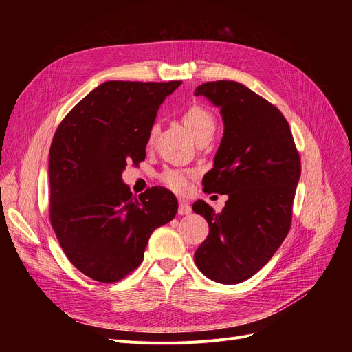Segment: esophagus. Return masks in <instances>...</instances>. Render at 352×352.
Segmentation results:
<instances>
[{"label": "esophagus", "instance_id": "obj_1", "mask_svg": "<svg viewBox=\"0 0 352 352\" xmlns=\"http://www.w3.org/2000/svg\"><path fill=\"white\" fill-rule=\"evenodd\" d=\"M190 211H192V208H190V206L188 204L186 201H180L179 202V214L188 216V214H190Z\"/></svg>", "mask_w": 352, "mask_h": 352}]
</instances>
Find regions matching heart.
<instances>
[{"instance_id": "obj_1", "label": "heart", "mask_w": 352, "mask_h": 352, "mask_svg": "<svg viewBox=\"0 0 352 352\" xmlns=\"http://www.w3.org/2000/svg\"><path fill=\"white\" fill-rule=\"evenodd\" d=\"M184 124L188 127L190 135L198 142L206 138H211L216 131V119L206 107L202 105H190L182 114ZM154 133V131H153ZM162 180L167 188H170L175 192H184L188 189V176L179 170H167L162 175Z\"/></svg>"}]
</instances>
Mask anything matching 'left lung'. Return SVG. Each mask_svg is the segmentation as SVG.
<instances>
[{"mask_svg":"<svg viewBox=\"0 0 352 352\" xmlns=\"http://www.w3.org/2000/svg\"><path fill=\"white\" fill-rule=\"evenodd\" d=\"M195 95L220 109L225 127L202 185L228 201L220 214L204 201L194 202L210 228L194 260L208 279L241 283L269 263L289 232L300 155L283 114L245 85L207 82Z\"/></svg>","mask_w":352,"mask_h":352,"instance_id":"left-lung-1","label":"left lung"}]
</instances>
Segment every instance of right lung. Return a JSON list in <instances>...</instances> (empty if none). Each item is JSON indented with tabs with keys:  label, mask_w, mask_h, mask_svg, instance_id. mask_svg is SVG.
Listing matches in <instances>:
<instances>
[{
	"label": "right lung",
	"mask_w": 352,
	"mask_h": 352,
	"mask_svg": "<svg viewBox=\"0 0 352 352\" xmlns=\"http://www.w3.org/2000/svg\"><path fill=\"white\" fill-rule=\"evenodd\" d=\"M182 82L109 80L66 116L50 150V217L63 251L88 278L111 283L144 260L177 199L154 186L133 197L122 175L145 160L158 107Z\"/></svg>",
	"instance_id": "1"
}]
</instances>
